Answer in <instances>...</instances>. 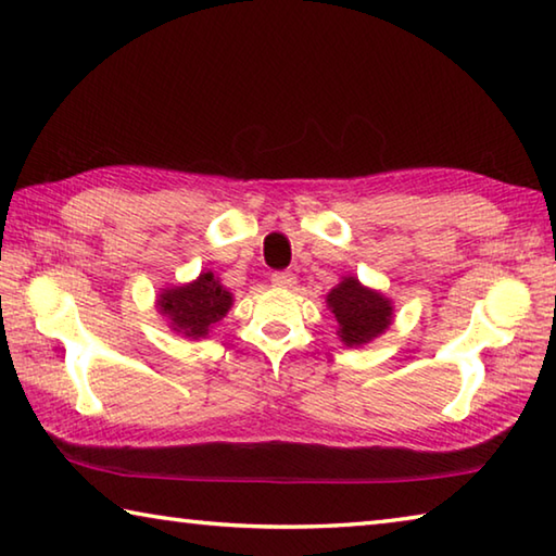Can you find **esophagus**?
Segmentation results:
<instances>
[{"label":"esophagus","instance_id":"34e87169","mask_svg":"<svg viewBox=\"0 0 556 556\" xmlns=\"http://www.w3.org/2000/svg\"><path fill=\"white\" fill-rule=\"evenodd\" d=\"M271 285L279 289H291L296 285V277L291 275V271H275V275H271Z\"/></svg>","mask_w":556,"mask_h":556}]
</instances>
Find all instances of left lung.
Segmentation results:
<instances>
[{
  "label": "left lung",
  "mask_w": 556,
  "mask_h": 556,
  "mask_svg": "<svg viewBox=\"0 0 556 556\" xmlns=\"http://www.w3.org/2000/svg\"><path fill=\"white\" fill-rule=\"evenodd\" d=\"M326 304L338 321V336L345 345H365L392 324V304L380 291L363 287L355 277H343L328 291Z\"/></svg>",
  "instance_id": "8db88e82"
}]
</instances>
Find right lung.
Wrapping results in <instances>:
<instances>
[{
	"instance_id": "right-lung-1",
	"label": "right lung",
	"mask_w": 556,
	"mask_h": 556,
	"mask_svg": "<svg viewBox=\"0 0 556 556\" xmlns=\"http://www.w3.org/2000/svg\"><path fill=\"white\" fill-rule=\"evenodd\" d=\"M159 314H162L172 331L186 338H205L213 324L228 314L232 306V294L220 285L213 271H201V277L191 285L164 289L159 294Z\"/></svg>"
}]
</instances>
